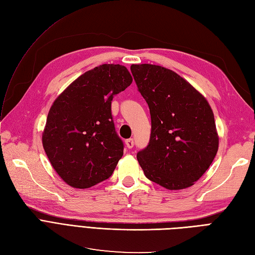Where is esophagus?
Returning a JSON list of instances; mask_svg holds the SVG:
<instances>
[{
    "label": "esophagus",
    "instance_id": "esophagus-1",
    "mask_svg": "<svg viewBox=\"0 0 255 255\" xmlns=\"http://www.w3.org/2000/svg\"><path fill=\"white\" fill-rule=\"evenodd\" d=\"M126 145L128 146V149H132L133 146H134V140L132 139V138H130V139H127L126 140Z\"/></svg>",
    "mask_w": 255,
    "mask_h": 255
}]
</instances>
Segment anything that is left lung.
Instances as JSON below:
<instances>
[{
    "label": "left lung",
    "mask_w": 255,
    "mask_h": 255,
    "mask_svg": "<svg viewBox=\"0 0 255 255\" xmlns=\"http://www.w3.org/2000/svg\"><path fill=\"white\" fill-rule=\"evenodd\" d=\"M130 71L151 115L149 144L137 153L144 175L169 190L192 186L218 151L211 105L170 69L141 64L130 66Z\"/></svg>",
    "instance_id": "1"
}]
</instances>
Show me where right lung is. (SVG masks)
<instances>
[{
  "label": "right lung",
  "mask_w": 255,
  "mask_h": 255,
  "mask_svg": "<svg viewBox=\"0 0 255 255\" xmlns=\"http://www.w3.org/2000/svg\"><path fill=\"white\" fill-rule=\"evenodd\" d=\"M133 78L125 66L100 65L73 81L53 102L42 132L52 167L73 188H89L113 174L123 155L115 130L114 96Z\"/></svg>",
  "instance_id": "add662e5"
}]
</instances>
